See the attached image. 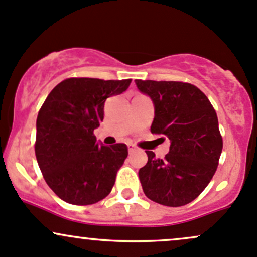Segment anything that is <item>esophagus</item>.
Returning <instances> with one entry per match:
<instances>
[{
  "label": "esophagus",
  "instance_id": "1",
  "mask_svg": "<svg viewBox=\"0 0 257 257\" xmlns=\"http://www.w3.org/2000/svg\"><path fill=\"white\" fill-rule=\"evenodd\" d=\"M127 147H128V152H130V153H131V152L136 151V147H135V145H132V143H128Z\"/></svg>",
  "mask_w": 257,
  "mask_h": 257
}]
</instances>
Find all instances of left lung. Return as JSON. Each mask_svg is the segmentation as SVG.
I'll return each mask as SVG.
<instances>
[{"label":"left lung","mask_w":257,"mask_h":257,"mask_svg":"<svg viewBox=\"0 0 257 257\" xmlns=\"http://www.w3.org/2000/svg\"><path fill=\"white\" fill-rule=\"evenodd\" d=\"M154 104L151 132L170 140L163 159L146 151L139 176L145 195L159 205L180 207L194 201L213 178L223 148L216 110L194 84L136 79Z\"/></svg>","instance_id":"8db88e82"}]
</instances>
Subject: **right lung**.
I'll list each match as a JSON object with an SVG mask.
<instances>
[{"instance_id": "right-lung-1", "label": "right lung", "mask_w": 257, "mask_h": 257, "mask_svg": "<svg viewBox=\"0 0 257 257\" xmlns=\"http://www.w3.org/2000/svg\"><path fill=\"white\" fill-rule=\"evenodd\" d=\"M130 83L131 79L67 78L40 107L35 156L46 184L65 202L93 205L111 191L127 146L96 142L94 130L104 118L106 99L125 92Z\"/></svg>"}]
</instances>
